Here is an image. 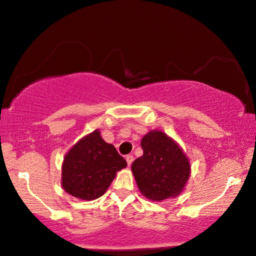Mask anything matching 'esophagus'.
Masks as SVG:
<instances>
[{
  "mask_svg": "<svg viewBox=\"0 0 256 256\" xmlns=\"http://www.w3.org/2000/svg\"><path fill=\"white\" fill-rule=\"evenodd\" d=\"M126 160H127L128 166H132V160H134V156H132V155H128L127 157H126Z\"/></svg>",
  "mask_w": 256,
  "mask_h": 256,
  "instance_id": "esophagus-1",
  "label": "esophagus"
}]
</instances>
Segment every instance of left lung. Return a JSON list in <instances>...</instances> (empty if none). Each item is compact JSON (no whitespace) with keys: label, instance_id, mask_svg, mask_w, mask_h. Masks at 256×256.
<instances>
[{"label":"left lung","instance_id":"8db88e82","mask_svg":"<svg viewBox=\"0 0 256 256\" xmlns=\"http://www.w3.org/2000/svg\"><path fill=\"white\" fill-rule=\"evenodd\" d=\"M143 155L132 164L138 190L154 202L174 198L183 192L191 166L180 144L160 130H150L142 138Z\"/></svg>","mask_w":256,"mask_h":256}]
</instances>
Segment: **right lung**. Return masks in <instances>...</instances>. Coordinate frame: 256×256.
<instances>
[{"instance_id": "obj_1", "label": "right lung", "mask_w": 256, "mask_h": 256, "mask_svg": "<svg viewBox=\"0 0 256 256\" xmlns=\"http://www.w3.org/2000/svg\"><path fill=\"white\" fill-rule=\"evenodd\" d=\"M126 166V160L96 129L66 152L62 166V188L82 200H94L107 191L118 171Z\"/></svg>"}]
</instances>
